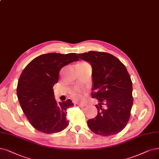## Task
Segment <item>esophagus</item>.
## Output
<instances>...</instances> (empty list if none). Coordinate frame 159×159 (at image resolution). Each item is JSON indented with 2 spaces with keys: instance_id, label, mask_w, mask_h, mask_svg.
<instances>
[{
  "instance_id": "34e87169",
  "label": "esophagus",
  "mask_w": 159,
  "mask_h": 159,
  "mask_svg": "<svg viewBox=\"0 0 159 159\" xmlns=\"http://www.w3.org/2000/svg\"><path fill=\"white\" fill-rule=\"evenodd\" d=\"M75 106L76 107H85V104H81V103H76L75 104Z\"/></svg>"
}]
</instances>
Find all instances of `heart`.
<instances>
[{"instance_id": "heart-1", "label": "heart", "mask_w": 159, "mask_h": 159, "mask_svg": "<svg viewBox=\"0 0 159 159\" xmlns=\"http://www.w3.org/2000/svg\"><path fill=\"white\" fill-rule=\"evenodd\" d=\"M80 64H88V63L86 62H83V63H81ZM72 96L75 99H77V100H80V99H82L83 98V92L80 90H76L72 92Z\"/></svg>"}]
</instances>
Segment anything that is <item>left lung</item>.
<instances>
[{"instance_id":"left-lung-1","label":"left lung","mask_w":159,"mask_h":159,"mask_svg":"<svg viewBox=\"0 0 159 159\" xmlns=\"http://www.w3.org/2000/svg\"><path fill=\"white\" fill-rule=\"evenodd\" d=\"M78 56L92 66V98L99 101L98 115L87 121L88 126L103 136L119 133L127 125L133 105L132 83L126 67L106 52L90 51Z\"/></svg>"}]
</instances>
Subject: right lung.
Returning <instances> with one entry per match:
<instances>
[{
    "label": "right lung",
    "mask_w": 159,
    "mask_h": 159,
    "mask_svg": "<svg viewBox=\"0 0 159 159\" xmlns=\"http://www.w3.org/2000/svg\"><path fill=\"white\" fill-rule=\"evenodd\" d=\"M79 60L75 53H48L29 63L17 83V95L21 107L30 124L45 134L60 132L68 125L67 109L73 106L70 99L57 102L53 86L64 66Z\"/></svg>",
    "instance_id": "right-lung-1"
}]
</instances>
